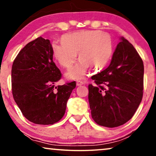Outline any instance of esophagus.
Returning <instances> with one entry per match:
<instances>
[{
    "instance_id": "34e87169",
    "label": "esophagus",
    "mask_w": 156,
    "mask_h": 156,
    "mask_svg": "<svg viewBox=\"0 0 156 156\" xmlns=\"http://www.w3.org/2000/svg\"><path fill=\"white\" fill-rule=\"evenodd\" d=\"M84 84L85 82H83V81H80V80L76 81V85H77V86H81V85H83Z\"/></svg>"
}]
</instances>
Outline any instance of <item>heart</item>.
Listing matches in <instances>:
<instances>
[{
    "label": "heart",
    "mask_w": 156,
    "mask_h": 156,
    "mask_svg": "<svg viewBox=\"0 0 156 156\" xmlns=\"http://www.w3.org/2000/svg\"><path fill=\"white\" fill-rule=\"evenodd\" d=\"M52 51L61 67L69 68L75 62L77 53L81 58L65 73L68 80H82L89 67L101 69L109 62L114 52L111 36L99 30H84L67 34L62 40H54Z\"/></svg>",
    "instance_id": "b5f03b06"
}]
</instances>
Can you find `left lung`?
Instances as JSON below:
<instances>
[{"label": "left lung", "mask_w": 156, "mask_h": 156, "mask_svg": "<svg viewBox=\"0 0 156 156\" xmlns=\"http://www.w3.org/2000/svg\"><path fill=\"white\" fill-rule=\"evenodd\" d=\"M144 67L134 47L120 37L108 67L91 76L89 85L91 116L97 124L114 128L129 121L141 102Z\"/></svg>", "instance_id": "obj_1"}]
</instances>
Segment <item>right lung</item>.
<instances>
[{"label": "right lung", "instance_id": "right-lung-1", "mask_svg": "<svg viewBox=\"0 0 156 156\" xmlns=\"http://www.w3.org/2000/svg\"><path fill=\"white\" fill-rule=\"evenodd\" d=\"M52 44L41 37L27 44L12 66V92L23 116L36 124L57 122L65 113L76 82L55 87L61 72L53 62Z\"/></svg>", "mask_w": 156, "mask_h": 156}]
</instances>
